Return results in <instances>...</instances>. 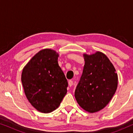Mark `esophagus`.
<instances>
[{
    "mask_svg": "<svg viewBox=\"0 0 133 133\" xmlns=\"http://www.w3.org/2000/svg\"><path fill=\"white\" fill-rule=\"evenodd\" d=\"M68 85L70 87H72V85H73V82H72V81H68Z\"/></svg>",
    "mask_w": 133,
    "mask_h": 133,
    "instance_id": "34e87169",
    "label": "esophagus"
}]
</instances>
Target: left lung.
<instances>
[{
  "label": "left lung",
  "mask_w": 133,
  "mask_h": 133,
  "mask_svg": "<svg viewBox=\"0 0 133 133\" xmlns=\"http://www.w3.org/2000/svg\"><path fill=\"white\" fill-rule=\"evenodd\" d=\"M83 56L85 65L74 96L82 108L93 113L102 110L111 100L117 88L118 76L103 52Z\"/></svg>",
  "instance_id": "1"
}]
</instances>
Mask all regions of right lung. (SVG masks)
I'll return each instance as SVG.
<instances>
[{
    "label": "right lung",
    "instance_id": "1",
    "mask_svg": "<svg viewBox=\"0 0 133 133\" xmlns=\"http://www.w3.org/2000/svg\"><path fill=\"white\" fill-rule=\"evenodd\" d=\"M59 54L42 50L23 68L21 81L25 96L36 110L43 113L59 107L67 92L68 82L58 64Z\"/></svg>",
    "mask_w": 133,
    "mask_h": 133
}]
</instances>
